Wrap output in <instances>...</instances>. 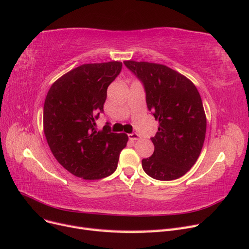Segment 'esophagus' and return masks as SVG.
<instances>
[{
	"instance_id": "1",
	"label": "esophagus",
	"mask_w": 249,
	"mask_h": 249,
	"mask_svg": "<svg viewBox=\"0 0 249 249\" xmlns=\"http://www.w3.org/2000/svg\"><path fill=\"white\" fill-rule=\"evenodd\" d=\"M127 136H129V139H130V140H132V141H134V140H138V139L140 138V136H139V135H138L137 133H132V134H129V135H127Z\"/></svg>"
}]
</instances>
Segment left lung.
Here are the masks:
<instances>
[{
	"label": "left lung",
	"instance_id": "left-lung-1",
	"mask_svg": "<svg viewBox=\"0 0 249 249\" xmlns=\"http://www.w3.org/2000/svg\"><path fill=\"white\" fill-rule=\"evenodd\" d=\"M124 65L144 86L146 104L159 122L154 154L142 160L150 178L172 180L190 170L200 155L207 118L197 88L168 66L129 60Z\"/></svg>",
	"mask_w": 249,
	"mask_h": 249
}]
</instances>
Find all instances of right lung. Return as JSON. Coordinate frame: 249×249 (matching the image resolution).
I'll return each instance as SVG.
<instances>
[{"label": "right lung", "instance_id": "right-lung-1", "mask_svg": "<svg viewBox=\"0 0 249 249\" xmlns=\"http://www.w3.org/2000/svg\"><path fill=\"white\" fill-rule=\"evenodd\" d=\"M122 67L119 61L80 65L59 78L47 94L43 132L48 144L56 160L78 178L112 175L129 140L124 133H112L110 125L101 131L95 127L108 86Z\"/></svg>", "mask_w": 249, "mask_h": 249}]
</instances>
